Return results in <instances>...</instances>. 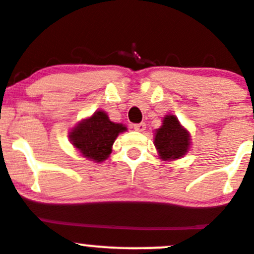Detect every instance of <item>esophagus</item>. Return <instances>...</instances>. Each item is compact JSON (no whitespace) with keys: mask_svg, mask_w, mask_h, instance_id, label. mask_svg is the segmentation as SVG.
<instances>
[{"mask_svg":"<svg viewBox=\"0 0 254 254\" xmlns=\"http://www.w3.org/2000/svg\"><path fill=\"white\" fill-rule=\"evenodd\" d=\"M145 127H147L145 123H140V124L134 125V129H135L136 131H144V130H145Z\"/></svg>","mask_w":254,"mask_h":254,"instance_id":"obj_1","label":"esophagus"}]
</instances>
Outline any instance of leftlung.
Returning <instances> with one entry per match:
<instances>
[{
  "label": "left lung",
  "instance_id": "left-lung-1",
  "mask_svg": "<svg viewBox=\"0 0 254 254\" xmlns=\"http://www.w3.org/2000/svg\"><path fill=\"white\" fill-rule=\"evenodd\" d=\"M154 145L162 161H176L190 150L191 135L175 115L168 114L162 120L161 127L155 129Z\"/></svg>",
  "mask_w": 254,
  "mask_h": 254
}]
</instances>
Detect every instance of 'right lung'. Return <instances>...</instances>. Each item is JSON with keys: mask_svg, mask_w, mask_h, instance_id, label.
Returning a JSON list of instances; mask_svg holds the SVG:
<instances>
[{"mask_svg": "<svg viewBox=\"0 0 254 254\" xmlns=\"http://www.w3.org/2000/svg\"><path fill=\"white\" fill-rule=\"evenodd\" d=\"M127 127L111 122L104 110H97L77 123L69 131V141L84 158L101 163L110 157L113 144Z\"/></svg>", "mask_w": 254, "mask_h": 254, "instance_id": "add662e5", "label": "right lung"}]
</instances>
